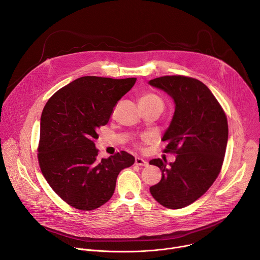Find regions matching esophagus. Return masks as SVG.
Here are the masks:
<instances>
[{
	"instance_id": "esophagus-1",
	"label": "esophagus",
	"mask_w": 260,
	"mask_h": 260,
	"mask_svg": "<svg viewBox=\"0 0 260 260\" xmlns=\"http://www.w3.org/2000/svg\"><path fill=\"white\" fill-rule=\"evenodd\" d=\"M135 163L137 165H140V166H147L148 165V162L146 160H144L143 158H140V157H136Z\"/></svg>"
}]
</instances>
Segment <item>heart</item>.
Wrapping results in <instances>:
<instances>
[{
  "mask_svg": "<svg viewBox=\"0 0 260 260\" xmlns=\"http://www.w3.org/2000/svg\"><path fill=\"white\" fill-rule=\"evenodd\" d=\"M140 104H160L163 106V102L160 97L153 93H146L140 98Z\"/></svg>",
  "mask_w": 260,
  "mask_h": 260,
  "instance_id": "b5f03b06",
  "label": "heart"
}]
</instances>
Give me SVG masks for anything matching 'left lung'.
Returning a JSON list of instances; mask_svg holds the SVG:
<instances>
[{"mask_svg":"<svg viewBox=\"0 0 260 260\" xmlns=\"http://www.w3.org/2000/svg\"><path fill=\"white\" fill-rule=\"evenodd\" d=\"M176 104L174 116L162 141L165 153H176V161L152 159L162 172L150 187L153 198L170 209L186 207L199 199L216 180L225 154L229 127L226 116L210 90L200 80L167 75L149 81Z\"/></svg>","mask_w":260,"mask_h":260,"instance_id":"1","label":"left lung"}]
</instances>
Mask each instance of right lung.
I'll use <instances>...</instances> for the list:
<instances>
[{
  "label": "right lung",
  "instance_id": "add662e5",
  "mask_svg": "<svg viewBox=\"0 0 260 260\" xmlns=\"http://www.w3.org/2000/svg\"><path fill=\"white\" fill-rule=\"evenodd\" d=\"M136 80L82 76L56 92L44 107L38 149L42 174L54 192L76 209L105 204L119 172L135 162L125 151L99 159L94 140Z\"/></svg>",
  "mask_w": 260,
  "mask_h": 260
}]
</instances>
